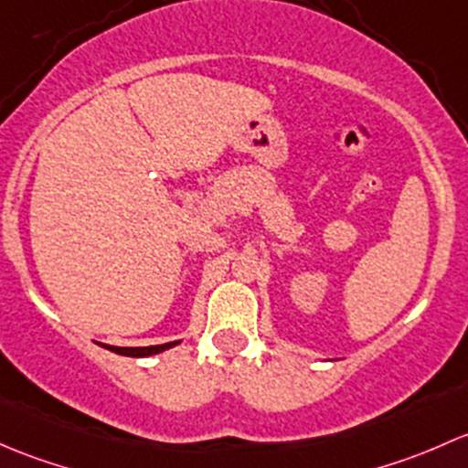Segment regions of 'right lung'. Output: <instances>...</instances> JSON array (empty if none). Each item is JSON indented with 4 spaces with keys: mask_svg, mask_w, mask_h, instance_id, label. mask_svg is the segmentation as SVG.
<instances>
[{
    "mask_svg": "<svg viewBox=\"0 0 468 468\" xmlns=\"http://www.w3.org/2000/svg\"><path fill=\"white\" fill-rule=\"evenodd\" d=\"M177 342H166V345H153V346H108L110 351H117L122 356H133V358H142V356L160 354L164 349H171Z\"/></svg>",
    "mask_w": 468,
    "mask_h": 468,
    "instance_id": "obj_1",
    "label": "right lung"
}]
</instances>
